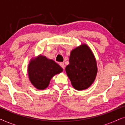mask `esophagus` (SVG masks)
<instances>
[{"mask_svg":"<svg viewBox=\"0 0 125 125\" xmlns=\"http://www.w3.org/2000/svg\"><path fill=\"white\" fill-rule=\"evenodd\" d=\"M60 65L61 66V68H63V69H65V65L64 62H60Z\"/></svg>","mask_w":125,"mask_h":125,"instance_id":"1","label":"esophagus"}]
</instances>
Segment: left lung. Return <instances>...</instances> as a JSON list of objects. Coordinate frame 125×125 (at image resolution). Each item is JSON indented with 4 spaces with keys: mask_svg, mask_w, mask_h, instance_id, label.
<instances>
[{
    "mask_svg": "<svg viewBox=\"0 0 125 125\" xmlns=\"http://www.w3.org/2000/svg\"><path fill=\"white\" fill-rule=\"evenodd\" d=\"M69 62L65 71L73 88L83 90L91 86L96 77L97 66L90 48L83 44L73 49Z\"/></svg>",
    "mask_w": 125,
    "mask_h": 125,
    "instance_id": "obj_1",
    "label": "left lung"
}]
</instances>
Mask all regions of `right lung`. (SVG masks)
<instances>
[{"label": "right lung", "mask_w": 125, "mask_h": 125, "mask_svg": "<svg viewBox=\"0 0 125 125\" xmlns=\"http://www.w3.org/2000/svg\"><path fill=\"white\" fill-rule=\"evenodd\" d=\"M62 71V68L53 60L47 59L42 55L31 60L28 68L31 83L39 90L47 88L51 78Z\"/></svg>", "instance_id": "1"}]
</instances>
